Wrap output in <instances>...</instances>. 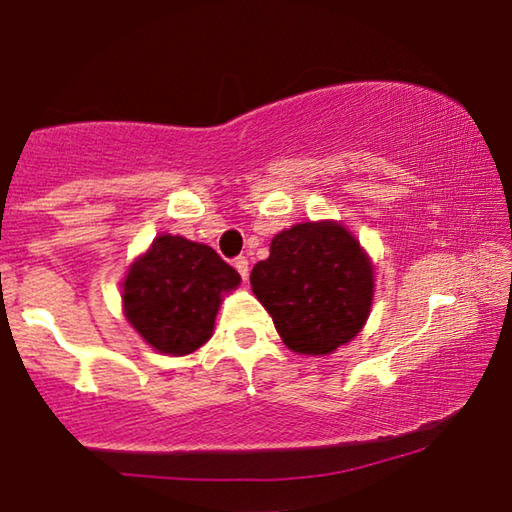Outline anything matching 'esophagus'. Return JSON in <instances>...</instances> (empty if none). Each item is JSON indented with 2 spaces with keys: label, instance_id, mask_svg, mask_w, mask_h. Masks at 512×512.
Segmentation results:
<instances>
[{
  "label": "esophagus",
  "instance_id": "34e87169",
  "mask_svg": "<svg viewBox=\"0 0 512 512\" xmlns=\"http://www.w3.org/2000/svg\"><path fill=\"white\" fill-rule=\"evenodd\" d=\"M233 265H235V270L240 272V277H242V279H247V277H249V261H247V258H244V256H237Z\"/></svg>",
  "mask_w": 512,
  "mask_h": 512
}]
</instances>
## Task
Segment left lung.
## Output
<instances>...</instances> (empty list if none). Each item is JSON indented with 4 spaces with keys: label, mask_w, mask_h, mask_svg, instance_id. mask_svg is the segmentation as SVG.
<instances>
[{
    "label": "left lung",
    "mask_w": 512,
    "mask_h": 512,
    "mask_svg": "<svg viewBox=\"0 0 512 512\" xmlns=\"http://www.w3.org/2000/svg\"><path fill=\"white\" fill-rule=\"evenodd\" d=\"M373 263L335 221L296 223L272 237L270 256L251 270V291L270 312L284 345L331 354L366 324Z\"/></svg>",
    "instance_id": "8db88e82"
}]
</instances>
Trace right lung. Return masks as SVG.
Returning <instances> with one entry per match:
<instances>
[{
  "instance_id": "obj_1",
  "label": "right lung",
  "mask_w": 512,
  "mask_h": 512,
  "mask_svg": "<svg viewBox=\"0 0 512 512\" xmlns=\"http://www.w3.org/2000/svg\"><path fill=\"white\" fill-rule=\"evenodd\" d=\"M237 286V270L212 247L181 235H158L130 265L123 312L153 349L184 356L212 338L223 293Z\"/></svg>"
}]
</instances>
